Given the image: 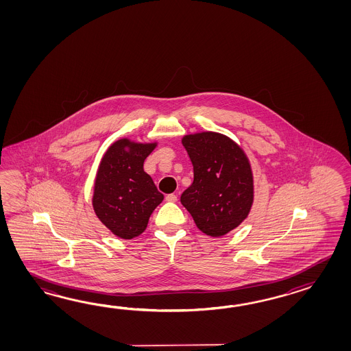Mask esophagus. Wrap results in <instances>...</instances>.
Segmentation results:
<instances>
[{
  "label": "esophagus",
  "instance_id": "34e87169",
  "mask_svg": "<svg viewBox=\"0 0 351 351\" xmlns=\"http://www.w3.org/2000/svg\"><path fill=\"white\" fill-rule=\"evenodd\" d=\"M165 201L172 202V203H174V202L178 201V198H177V195H176V194H168V195L165 197Z\"/></svg>",
  "mask_w": 351,
  "mask_h": 351
}]
</instances>
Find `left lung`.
I'll return each mask as SVG.
<instances>
[{"label":"left lung","instance_id":"8db88e82","mask_svg":"<svg viewBox=\"0 0 351 351\" xmlns=\"http://www.w3.org/2000/svg\"><path fill=\"white\" fill-rule=\"evenodd\" d=\"M182 144L193 165L194 179L180 202L203 233L224 236L246 219L254 203V174L246 153L215 132L184 135Z\"/></svg>","mask_w":351,"mask_h":351}]
</instances>
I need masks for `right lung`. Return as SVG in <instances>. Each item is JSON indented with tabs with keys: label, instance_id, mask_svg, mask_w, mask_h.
<instances>
[{
	"label": "right lung",
	"instance_id": "right-lung-1",
	"mask_svg": "<svg viewBox=\"0 0 351 351\" xmlns=\"http://www.w3.org/2000/svg\"><path fill=\"white\" fill-rule=\"evenodd\" d=\"M156 147L157 143L123 138L106 149L97 168L93 208L101 223L119 239L142 234L150 215L165 198L143 169L145 158Z\"/></svg>",
	"mask_w": 351,
	"mask_h": 351
}]
</instances>
